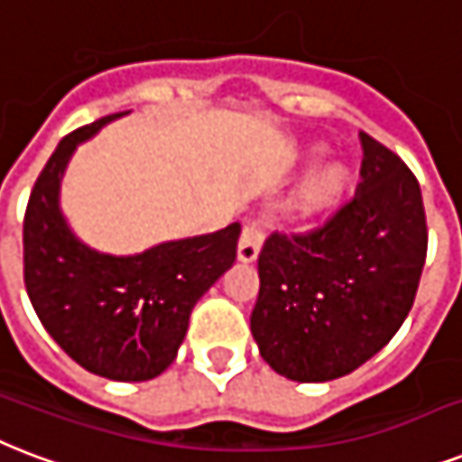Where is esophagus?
Here are the masks:
<instances>
[{
  "mask_svg": "<svg viewBox=\"0 0 462 462\" xmlns=\"http://www.w3.org/2000/svg\"><path fill=\"white\" fill-rule=\"evenodd\" d=\"M264 241V226L260 221H248L243 226L241 241H238V260L243 263H253L257 255H260V248H263Z\"/></svg>",
  "mask_w": 462,
  "mask_h": 462,
  "instance_id": "esophagus-1",
  "label": "esophagus"
}]
</instances>
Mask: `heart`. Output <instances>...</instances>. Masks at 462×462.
Wrapping results in <instances>:
<instances>
[{
    "label": "heart",
    "instance_id": "obj_1",
    "mask_svg": "<svg viewBox=\"0 0 462 462\" xmlns=\"http://www.w3.org/2000/svg\"><path fill=\"white\" fill-rule=\"evenodd\" d=\"M320 156V149L313 146L310 149V159H316ZM345 188V173H342V168L339 166H323L313 171V173L306 178L301 188V202L306 207H323L330 205L332 199L337 198L339 192Z\"/></svg>",
    "mask_w": 462,
    "mask_h": 462
}]
</instances>
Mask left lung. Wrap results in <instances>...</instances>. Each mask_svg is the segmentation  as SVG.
Returning a JSON list of instances; mask_svg holds the SVG:
<instances>
[{"label": "left lung", "instance_id": "left-lung-1", "mask_svg": "<svg viewBox=\"0 0 462 462\" xmlns=\"http://www.w3.org/2000/svg\"><path fill=\"white\" fill-rule=\"evenodd\" d=\"M361 182L320 226L264 241L250 330L280 376H346L405 323L427 260L420 182L398 153L359 132Z\"/></svg>", "mask_w": 462, "mask_h": 462}]
</instances>
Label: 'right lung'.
Here are the masks:
<instances>
[{"label": "right lung", "instance_id": "1", "mask_svg": "<svg viewBox=\"0 0 462 462\" xmlns=\"http://www.w3.org/2000/svg\"><path fill=\"white\" fill-rule=\"evenodd\" d=\"M120 116L69 132L38 175L23 217V282L42 328L79 366L137 383L173 364L195 303L234 264L241 224L130 257L79 241L60 212V180L77 144Z\"/></svg>", "mask_w": 462, "mask_h": 462}]
</instances>
